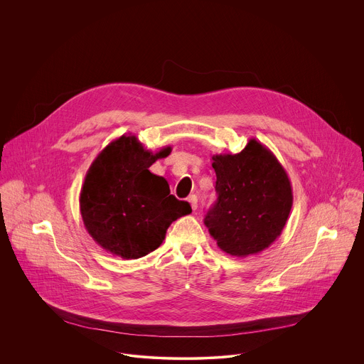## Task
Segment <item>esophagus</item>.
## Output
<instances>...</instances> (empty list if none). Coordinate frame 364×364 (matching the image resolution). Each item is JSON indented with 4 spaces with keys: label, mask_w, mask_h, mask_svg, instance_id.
Listing matches in <instances>:
<instances>
[{
    "label": "esophagus",
    "mask_w": 364,
    "mask_h": 364,
    "mask_svg": "<svg viewBox=\"0 0 364 364\" xmlns=\"http://www.w3.org/2000/svg\"><path fill=\"white\" fill-rule=\"evenodd\" d=\"M188 203H190V205H191V208H193V210H197L198 198H197V196H196V194H191V196L188 197Z\"/></svg>",
    "instance_id": "esophagus-1"
}]
</instances>
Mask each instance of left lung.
I'll return each mask as SVG.
<instances>
[{"mask_svg": "<svg viewBox=\"0 0 364 364\" xmlns=\"http://www.w3.org/2000/svg\"><path fill=\"white\" fill-rule=\"evenodd\" d=\"M211 159L217 201L205 214V227L230 256L247 257L263 252L282 234L293 205L286 170L256 139L237 154Z\"/></svg>", "mask_w": 364, "mask_h": 364, "instance_id": "8db88e82", "label": "left lung"}]
</instances>
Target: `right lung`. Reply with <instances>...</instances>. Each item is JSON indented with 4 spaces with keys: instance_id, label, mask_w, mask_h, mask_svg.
Here are the masks:
<instances>
[{
    "instance_id": "right-lung-1",
    "label": "right lung",
    "mask_w": 364,
    "mask_h": 364,
    "mask_svg": "<svg viewBox=\"0 0 364 364\" xmlns=\"http://www.w3.org/2000/svg\"><path fill=\"white\" fill-rule=\"evenodd\" d=\"M170 147L146 150L136 136L111 141L90 166L80 193L84 225L95 243L121 259L154 252L177 218L191 213L187 201L170 194L166 178L149 168Z\"/></svg>"
}]
</instances>
